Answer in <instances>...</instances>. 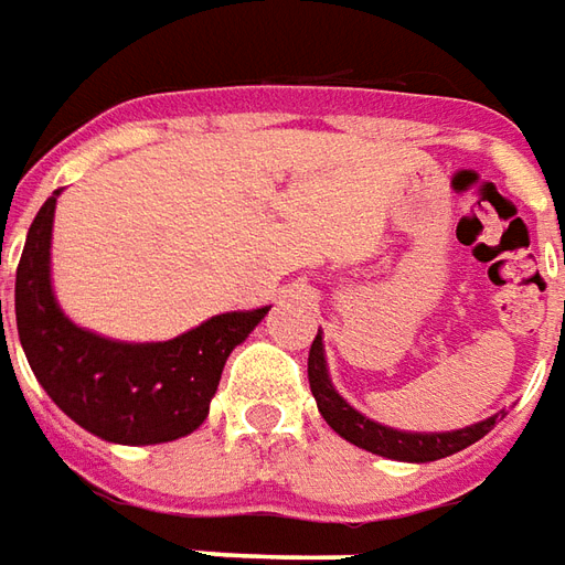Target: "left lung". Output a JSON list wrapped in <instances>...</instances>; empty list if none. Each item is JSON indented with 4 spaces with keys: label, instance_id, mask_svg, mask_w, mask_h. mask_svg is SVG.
<instances>
[{
    "label": "left lung",
    "instance_id": "8db88e82",
    "mask_svg": "<svg viewBox=\"0 0 565 565\" xmlns=\"http://www.w3.org/2000/svg\"><path fill=\"white\" fill-rule=\"evenodd\" d=\"M307 376H310V391L316 403H319V413H322L324 422L331 424V430L349 439L352 446L367 448L373 455L391 457V460L427 463V460H439V457L463 451L472 443H479L481 436L488 434L500 418V415H493L488 422L472 424V427H463V430H451V434H403V430H394V427H385V424L370 422L333 391L328 367H324V349L319 333H316V340L310 345Z\"/></svg>",
    "mask_w": 565,
    "mask_h": 565
}]
</instances>
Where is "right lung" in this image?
<instances>
[{
  "instance_id": "1",
  "label": "right lung",
  "mask_w": 565,
  "mask_h": 565,
  "mask_svg": "<svg viewBox=\"0 0 565 565\" xmlns=\"http://www.w3.org/2000/svg\"><path fill=\"white\" fill-rule=\"evenodd\" d=\"M56 195L60 189L29 225L18 265L14 316L29 367L72 422L108 443L156 446L192 434L207 418L232 349L265 319L267 307L213 316L168 343H117L77 328L51 291Z\"/></svg>"
}]
</instances>
